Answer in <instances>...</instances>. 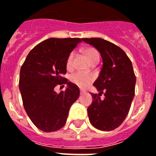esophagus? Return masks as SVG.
Returning a JSON list of instances; mask_svg holds the SVG:
<instances>
[{
	"label": "esophagus",
	"instance_id": "1",
	"mask_svg": "<svg viewBox=\"0 0 156 156\" xmlns=\"http://www.w3.org/2000/svg\"><path fill=\"white\" fill-rule=\"evenodd\" d=\"M85 93V91L84 90H80V94H83Z\"/></svg>",
	"mask_w": 156,
	"mask_h": 156
}]
</instances>
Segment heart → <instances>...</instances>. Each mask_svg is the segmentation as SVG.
<instances>
[{"mask_svg": "<svg viewBox=\"0 0 156 156\" xmlns=\"http://www.w3.org/2000/svg\"><path fill=\"white\" fill-rule=\"evenodd\" d=\"M85 54L87 56V59L90 62L92 63L94 61H99V54L98 52L94 48H87L85 50ZM74 53L71 52L69 54V56L67 57L66 62V66L68 69H72L73 67V61H74ZM94 79L92 74H88V73H85L82 71H77L74 74H72L69 77V80L72 83H74L77 87H80V88H86L90 84L91 82H93Z\"/></svg>", "mask_w": 156, "mask_h": 156, "instance_id": "obj_1", "label": "heart"}]
</instances>
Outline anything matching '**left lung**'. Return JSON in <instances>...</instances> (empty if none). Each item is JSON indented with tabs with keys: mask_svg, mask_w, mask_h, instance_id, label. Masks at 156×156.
<instances>
[{
	"mask_svg": "<svg viewBox=\"0 0 156 156\" xmlns=\"http://www.w3.org/2000/svg\"><path fill=\"white\" fill-rule=\"evenodd\" d=\"M98 49L102 68L94 86L99 93L91 94L93 102L87 108L90 123L101 131L115 130L122 123L135 96L136 77L132 63L118 45L102 38H82ZM103 93V100L100 96Z\"/></svg>",
	"mask_w": 156,
	"mask_h": 156,
	"instance_id": "8db88e82",
	"label": "left lung"
}]
</instances>
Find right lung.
Returning <instances> with one entry per match:
<instances>
[{
	"label": "right lung",
	"instance_id": "add662e5",
	"mask_svg": "<svg viewBox=\"0 0 156 156\" xmlns=\"http://www.w3.org/2000/svg\"><path fill=\"white\" fill-rule=\"evenodd\" d=\"M81 41L69 37L45 40L29 53L21 66L19 88L24 108L41 131L62 128L69 108L79 97V88L62 75L66 74L67 57ZM63 84H67L66 90L57 94L54 87Z\"/></svg>",
	"mask_w": 156,
	"mask_h": 156
}]
</instances>
